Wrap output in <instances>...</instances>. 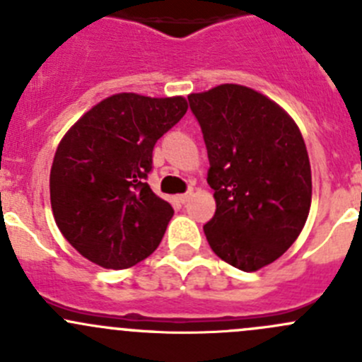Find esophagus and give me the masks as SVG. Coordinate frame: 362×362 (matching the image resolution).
<instances>
[{"label":"esophagus","instance_id":"obj_1","mask_svg":"<svg viewBox=\"0 0 362 362\" xmlns=\"http://www.w3.org/2000/svg\"><path fill=\"white\" fill-rule=\"evenodd\" d=\"M192 196H194V191H192V189H189V191L185 192V194L178 196V202H180V203H187L189 199L192 198Z\"/></svg>","mask_w":362,"mask_h":362}]
</instances>
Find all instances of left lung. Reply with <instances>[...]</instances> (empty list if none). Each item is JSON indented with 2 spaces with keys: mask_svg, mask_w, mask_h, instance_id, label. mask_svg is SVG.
Masks as SVG:
<instances>
[{
  "mask_svg": "<svg viewBox=\"0 0 362 362\" xmlns=\"http://www.w3.org/2000/svg\"><path fill=\"white\" fill-rule=\"evenodd\" d=\"M187 100L202 126L217 203L204 235L222 261L257 272L293 245L308 218L312 170L301 131L275 101L238 83Z\"/></svg>",
  "mask_w": 362,
  "mask_h": 362,
  "instance_id": "left-lung-1",
  "label": "left lung"
}]
</instances>
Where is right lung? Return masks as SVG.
Returning a JSON list of instances; mask_svg holds the SVG:
<instances>
[{
    "label": "right lung",
    "instance_id": "add662e5",
    "mask_svg": "<svg viewBox=\"0 0 362 362\" xmlns=\"http://www.w3.org/2000/svg\"><path fill=\"white\" fill-rule=\"evenodd\" d=\"M185 112L182 96L120 93L64 134L50 168V204L59 231L90 262L124 269L158 249L173 208L145 180L156 141Z\"/></svg>",
    "mask_w": 362,
    "mask_h": 362
}]
</instances>
